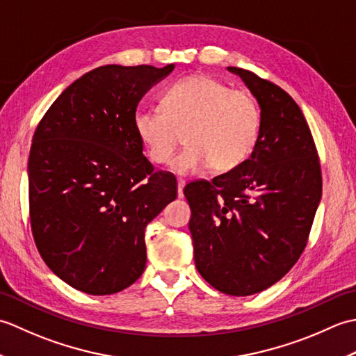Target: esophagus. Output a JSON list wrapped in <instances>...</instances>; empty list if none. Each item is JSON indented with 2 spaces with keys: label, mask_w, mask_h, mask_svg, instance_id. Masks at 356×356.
<instances>
[{
  "label": "esophagus",
  "mask_w": 356,
  "mask_h": 356,
  "mask_svg": "<svg viewBox=\"0 0 356 356\" xmlns=\"http://www.w3.org/2000/svg\"><path fill=\"white\" fill-rule=\"evenodd\" d=\"M184 188H185V180L179 179L177 180V195L179 197H184Z\"/></svg>",
  "instance_id": "34e87169"
}]
</instances>
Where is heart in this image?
<instances>
[{"mask_svg": "<svg viewBox=\"0 0 356 356\" xmlns=\"http://www.w3.org/2000/svg\"><path fill=\"white\" fill-rule=\"evenodd\" d=\"M161 108H138L133 131L148 159L168 163L185 131L186 148L171 162L177 174H194L211 165L225 172L237 168L259 142V104L243 90L208 74H191L174 82L161 97Z\"/></svg>", "mask_w": 356, "mask_h": 356, "instance_id": "obj_1", "label": "heart"}]
</instances>
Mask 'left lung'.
<instances>
[{
	"label": "left lung",
	"mask_w": 356,
	"mask_h": 356,
	"mask_svg": "<svg viewBox=\"0 0 356 356\" xmlns=\"http://www.w3.org/2000/svg\"><path fill=\"white\" fill-rule=\"evenodd\" d=\"M259 102L261 130L251 157L213 182L185 186L199 274L223 293L268 289L300 259L321 200L311 130L284 90L237 67Z\"/></svg>",
	"instance_id": "left-lung-1"
}]
</instances>
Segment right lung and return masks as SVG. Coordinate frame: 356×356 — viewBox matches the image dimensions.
<instances>
[{"label":"right lung","instance_id":"add662e5","mask_svg":"<svg viewBox=\"0 0 356 356\" xmlns=\"http://www.w3.org/2000/svg\"><path fill=\"white\" fill-rule=\"evenodd\" d=\"M174 70L102 65L67 87L38 125L29 156L30 222L55 275L90 295L120 292L147 263L145 228L177 197L133 131L148 90Z\"/></svg>","mask_w":356,"mask_h":356}]
</instances>
